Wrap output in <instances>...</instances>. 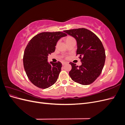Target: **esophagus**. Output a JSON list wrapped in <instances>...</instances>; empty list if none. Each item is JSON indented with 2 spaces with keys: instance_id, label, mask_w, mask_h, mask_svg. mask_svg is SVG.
<instances>
[{
  "instance_id": "1",
  "label": "esophagus",
  "mask_w": 125,
  "mask_h": 125,
  "mask_svg": "<svg viewBox=\"0 0 125 125\" xmlns=\"http://www.w3.org/2000/svg\"><path fill=\"white\" fill-rule=\"evenodd\" d=\"M68 62H62V65L63 66V65H66V64H67Z\"/></svg>"
}]
</instances>
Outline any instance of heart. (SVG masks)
I'll list each match as a JSON object with an SVG mask.
<instances>
[{
  "instance_id": "obj_1",
  "label": "heart",
  "mask_w": 125,
  "mask_h": 125,
  "mask_svg": "<svg viewBox=\"0 0 125 125\" xmlns=\"http://www.w3.org/2000/svg\"><path fill=\"white\" fill-rule=\"evenodd\" d=\"M73 39V37H71L70 36H68L67 38H66V40L67 41V40H70V39Z\"/></svg>"
}]
</instances>
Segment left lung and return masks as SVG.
Returning <instances> with one entry per match:
<instances>
[{"mask_svg":"<svg viewBox=\"0 0 125 125\" xmlns=\"http://www.w3.org/2000/svg\"><path fill=\"white\" fill-rule=\"evenodd\" d=\"M64 32L76 40L77 55H79L82 62L79 67L73 62L69 63L72 66L70 77L82 85L92 83L99 77L104 66L106 56L102 43L95 34L85 28Z\"/></svg>","mask_w":125,"mask_h":125,"instance_id":"1","label":"left lung"}]
</instances>
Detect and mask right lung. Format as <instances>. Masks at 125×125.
I'll return each mask as SVG.
<instances>
[{
  "instance_id": "obj_1",
  "label": "right lung",
  "mask_w": 125,
  "mask_h": 125,
  "mask_svg": "<svg viewBox=\"0 0 125 125\" xmlns=\"http://www.w3.org/2000/svg\"><path fill=\"white\" fill-rule=\"evenodd\" d=\"M62 32H42L29 41L23 55V66L26 75L32 83L41 89H46L57 80L62 63H48V55L55 51L58 41L66 36Z\"/></svg>"
}]
</instances>
